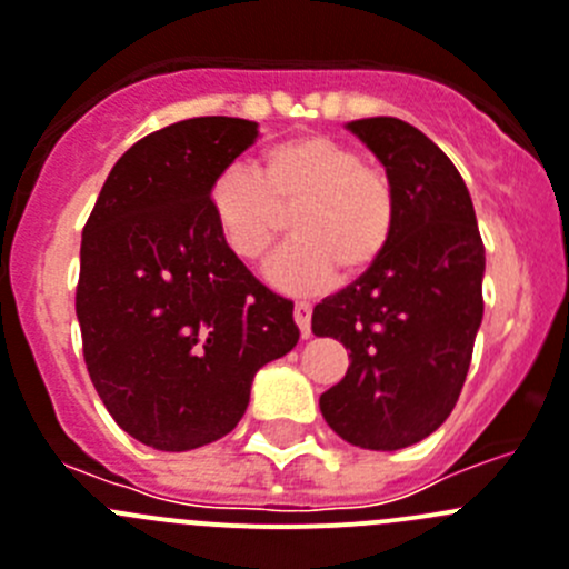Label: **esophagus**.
<instances>
[{
  "label": "esophagus",
  "mask_w": 569,
  "mask_h": 569,
  "mask_svg": "<svg viewBox=\"0 0 569 569\" xmlns=\"http://www.w3.org/2000/svg\"><path fill=\"white\" fill-rule=\"evenodd\" d=\"M295 322L300 328V337H311V306L309 302H295Z\"/></svg>",
  "instance_id": "34e87169"
}]
</instances>
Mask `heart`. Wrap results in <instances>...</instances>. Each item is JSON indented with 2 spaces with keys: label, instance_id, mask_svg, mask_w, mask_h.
I'll return each mask as SVG.
<instances>
[{
  "label": "heart",
  "instance_id": "b5f03b06",
  "mask_svg": "<svg viewBox=\"0 0 569 569\" xmlns=\"http://www.w3.org/2000/svg\"><path fill=\"white\" fill-rule=\"evenodd\" d=\"M207 207L224 247L243 263L267 258L291 212L295 241L267 269L269 280L291 295L328 289L339 272L359 278L373 269L398 219L396 188L385 168L328 134H297L263 148L254 173H216Z\"/></svg>",
  "mask_w": 569,
  "mask_h": 569
}]
</instances>
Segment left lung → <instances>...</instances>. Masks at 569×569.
<instances>
[{
	"mask_svg": "<svg viewBox=\"0 0 569 569\" xmlns=\"http://www.w3.org/2000/svg\"><path fill=\"white\" fill-rule=\"evenodd\" d=\"M385 164L398 219L385 258L315 306L311 331L348 348V373L320 396L328 427L373 452L432 435L458 405L482 322L486 247L463 177L398 117L348 123Z\"/></svg>",
	"mask_w": 569,
	"mask_h": 569,
	"instance_id": "left-lung-1",
	"label": "left lung"
}]
</instances>
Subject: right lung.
Returning <instances> with one entry per match:
<instances>
[{"label":"right lung","mask_w":569,"mask_h":569,"mask_svg":"<svg viewBox=\"0 0 569 569\" xmlns=\"http://www.w3.org/2000/svg\"><path fill=\"white\" fill-rule=\"evenodd\" d=\"M258 140L241 117H193L117 159L81 238L83 359L117 427L159 452L224 438L252 379L300 339L295 302L224 247L216 173Z\"/></svg>","instance_id":"obj_1"}]
</instances>
